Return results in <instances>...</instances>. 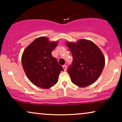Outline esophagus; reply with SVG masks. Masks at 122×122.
Returning <instances> with one entry per match:
<instances>
[{
	"label": "esophagus",
	"instance_id": "esophagus-1",
	"mask_svg": "<svg viewBox=\"0 0 122 122\" xmlns=\"http://www.w3.org/2000/svg\"><path fill=\"white\" fill-rule=\"evenodd\" d=\"M63 69H64V71H66V65H64V66H63Z\"/></svg>",
	"mask_w": 122,
	"mask_h": 122
}]
</instances>
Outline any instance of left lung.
Here are the masks:
<instances>
[{"label": "left lung", "mask_w": 122, "mask_h": 122, "mask_svg": "<svg viewBox=\"0 0 122 122\" xmlns=\"http://www.w3.org/2000/svg\"><path fill=\"white\" fill-rule=\"evenodd\" d=\"M66 43L73 58L72 64L68 69L71 81L79 87L92 84L104 67L105 58L101 49L89 40Z\"/></svg>", "instance_id": "1"}]
</instances>
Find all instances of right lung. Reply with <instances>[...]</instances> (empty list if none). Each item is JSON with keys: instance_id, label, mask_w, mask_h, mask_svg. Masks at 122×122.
I'll use <instances>...</instances> for the list:
<instances>
[{"instance_id": "1", "label": "right lung", "mask_w": 122, "mask_h": 122, "mask_svg": "<svg viewBox=\"0 0 122 122\" xmlns=\"http://www.w3.org/2000/svg\"><path fill=\"white\" fill-rule=\"evenodd\" d=\"M58 41H50L46 36H41L31 42L23 51L21 63L24 72L35 86L43 89L54 86L63 68L51 51Z\"/></svg>"}]
</instances>
